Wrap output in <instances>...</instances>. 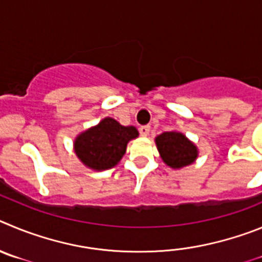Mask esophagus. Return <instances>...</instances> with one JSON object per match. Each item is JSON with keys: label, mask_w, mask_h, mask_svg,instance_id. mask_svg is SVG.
Listing matches in <instances>:
<instances>
[{"label": "esophagus", "mask_w": 262, "mask_h": 262, "mask_svg": "<svg viewBox=\"0 0 262 262\" xmlns=\"http://www.w3.org/2000/svg\"><path fill=\"white\" fill-rule=\"evenodd\" d=\"M140 133H141V136H142V137H147L148 133H150V126H148V125L141 126Z\"/></svg>", "instance_id": "obj_1"}]
</instances>
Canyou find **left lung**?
Masks as SVG:
<instances>
[{"instance_id":"8db88e82","label":"left lung","mask_w":262,"mask_h":262,"mask_svg":"<svg viewBox=\"0 0 262 262\" xmlns=\"http://www.w3.org/2000/svg\"><path fill=\"white\" fill-rule=\"evenodd\" d=\"M160 158L173 169L190 166L199 158V148L181 132H164L155 137Z\"/></svg>"}]
</instances>
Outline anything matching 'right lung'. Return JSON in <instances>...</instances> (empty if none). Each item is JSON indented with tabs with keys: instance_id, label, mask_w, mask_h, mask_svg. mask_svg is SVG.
<instances>
[{
	"instance_id": "right-lung-1",
	"label": "right lung",
	"mask_w": 262,
	"mask_h": 262,
	"mask_svg": "<svg viewBox=\"0 0 262 262\" xmlns=\"http://www.w3.org/2000/svg\"><path fill=\"white\" fill-rule=\"evenodd\" d=\"M136 126H124L112 117L81 132L74 138L73 148L87 168L105 171L119 163L126 151L129 141L138 137Z\"/></svg>"
}]
</instances>
